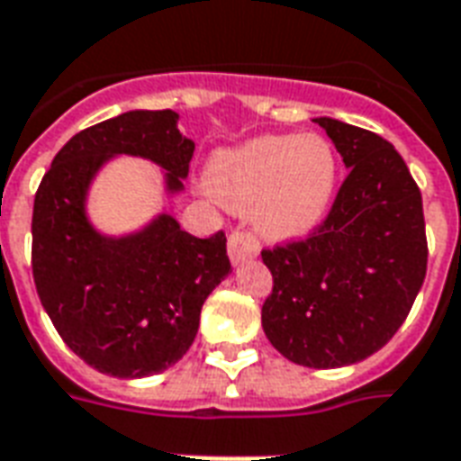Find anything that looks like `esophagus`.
<instances>
[{
  "label": "esophagus",
  "instance_id": "34e87169",
  "mask_svg": "<svg viewBox=\"0 0 461 461\" xmlns=\"http://www.w3.org/2000/svg\"><path fill=\"white\" fill-rule=\"evenodd\" d=\"M259 252L258 238L248 230H233L230 238H228V255H230V262L233 265H240L245 259L255 258Z\"/></svg>",
  "mask_w": 461,
  "mask_h": 461
}]
</instances>
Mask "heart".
Instances as JSON below:
<instances>
[{"label": "heart", "mask_w": 461, "mask_h": 461, "mask_svg": "<svg viewBox=\"0 0 461 461\" xmlns=\"http://www.w3.org/2000/svg\"><path fill=\"white\" fill-rule=\"evenodd\" d=\"M338 158L318 133L262 136L218 155L211 186L230 209L252 206V221L265 235L309 233L325 216L335 192Z\"/></svg>", "instance_id": "1"}]
</instances>
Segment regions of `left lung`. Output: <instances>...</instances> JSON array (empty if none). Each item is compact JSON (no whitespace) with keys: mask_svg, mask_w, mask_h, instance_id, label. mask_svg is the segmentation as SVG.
Here are the masks:
<instances>
[{"mask_svg":"<svg viewBox=\"0 0 461 461\" xmlns=\"http://www.w3.org/2000/svg\"><path fill=\"white\" fill-rule=\"evenodd\" d=\"M316 123L349 172L313 233L262 250L272 272L262 328L286 359L333 369L375 355L403 325L428 238L423 196L396 148L342 121Z\"/></svg>","mask_w":461,"mask_h":461,"instance_id":"left-lung-1","label":"left lung"}]
</instances>
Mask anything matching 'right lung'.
<instances>
[{"label": "right lung", "instance_id": "add662e5", "mask_svg": "<svg viewBox=\"0 0 461 461\" xmlns=\"http://www.w3.org/2000/svg\"><path fill=\"white\" fill-rule=\"evenodd\" d=\"M177 113L126 112L72 136L33 202L31 267L38 299L65 345L96 372L158 375L192 348L206 296L230 272L226 233L196 238L172 216L128 238H104L85 216L86 186L112 155L167 169L169 192L189 175L194 143Z\"/></svg>", "mask_w": 461, "mask_h": 461}]
</instances>
